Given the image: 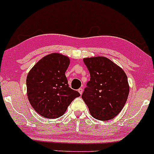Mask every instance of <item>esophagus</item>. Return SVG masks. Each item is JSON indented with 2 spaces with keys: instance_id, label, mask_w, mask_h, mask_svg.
Wrapping results in <instances>:
<instances>
[{
  "instance_id": "esophagus-1",
  "label": "esophagus",
  "mask_w": 154,
  "mask_h": 154,
  "mask_svg": "<svg viewBox=\"0 0 154 154\" xmlns=\"http://www.w3.org/2000/svg\"><path fill=\"white\" fill-rule=\"evenodd\" d=\"M78 91H79V93H80L81 95L82 94V93H83V88H80L79 89V90H78Z\"/></svg>"
}]
</instances>
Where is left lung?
<instances>
[{
  "label": "left lung",
  "instance_id": "left-lung-1",
  "mask_svg": "<svg viewBox=\"0 0 154 154\" xmlns=\"http://www.w3.org/2000/svg\"><path fill=\"white\" fill-rule=\"evenodd\" d=\"M84 63L90 79L82 98L93 118L107 121L124 107L128 94V77L122 68L105 57L86 58Z\"/></svg>",
  "mask_w": 154,
  "mask_h": 154
}]
</instances>
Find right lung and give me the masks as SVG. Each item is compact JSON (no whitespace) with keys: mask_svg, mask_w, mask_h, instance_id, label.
Returning a JSON list of instances; mask_svg holds the SVG:
<instances>
[{"mask_svg":"<svg viewBox=\"0 0 154 154\" xmlns=\"http://www.w3.org/2000/svg\"><path fill=\"white\" fill-rule=\"evenodd\" d=\"M69 65L68 57L52 53L38 61L28 73V99L33 109L44 118L61 116L70 103L80 96L68 85L65 72Z\"/></svg>","mask_w":154,"mask_h":154,"instance_id":"obj_1","label":"right lung"}]
</instances>
